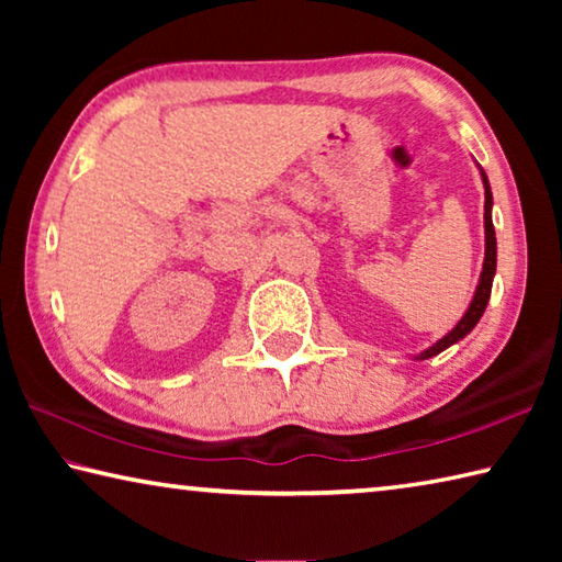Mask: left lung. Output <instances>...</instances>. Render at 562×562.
Instances as JSON below:
<instances>
[{"mask_svg":"<svg viewBox=\"0 0 562 562\" xmlns=\"http://www.w3.org/2000/svg\"><path fill=\"white\" fill-rule=\"evenodd\" d=\"M481 178H483V188H486V203H483V223H486V260H483V272H481L479 288H475L473 300H471L469 310H465V315L461 317L459 325H456L443 339L436 341L434 347L422 351V355H418L416 359L436 357V355H439V351H443L446 347H451V345H456V341H459V339H463L475 325H479V319H481L483 312H486V304H488V300H491V284H493V274H496V231H493V221H491L493 195H491L488 178H486V173H483V170H481Z\"/></svg>","mask_w":562,"mask_h":562,"instance_id":"obj_1","label":"left lung"}]
</instances>
